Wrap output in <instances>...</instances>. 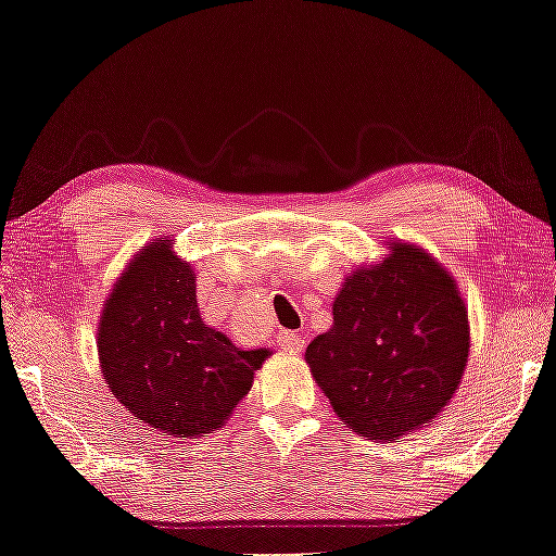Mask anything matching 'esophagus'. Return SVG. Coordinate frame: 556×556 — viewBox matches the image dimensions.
Returning <instances> with one entry per match:
<instances>
[{
  "label": "esophagus",
  "mask_w": 556,
  "mask_h": 556,
  "mask_svg": "<svg viewBox=\"0 0 556 556\" xmlns=\"http://www.w3.org/2000/svg\"><path fill=\"white\" fill-rule=\"evenodd\" d=\"M277 342H279V346L285 352H302L304 344H306V339L302 334H294V331H279Z\"/></svg>",
  "instance_id": "34e87169"
}]
</instances>
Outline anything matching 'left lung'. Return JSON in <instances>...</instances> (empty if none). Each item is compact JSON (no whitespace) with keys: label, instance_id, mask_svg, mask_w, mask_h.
Segmentation results:
<instances>
[{"label":"left lung","instance_id":"8db88e82","mask_svg":"<svg viewBox=\"0 0 556 556\" xmlns=\"http://www.w3.org/2000/svg\"><path fill=\"white\" fill-rule=\"evenodd\" d=\"M331 312L306 362L346 427L392 442L446 407L467 367L469 325L442 264L396 242L382 264L344 281Z\"/></svg>","mask_w":556,"mask_h":556}]
</instances>
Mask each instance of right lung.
Masks as SVG:
<instances>
[{
	"label": "right lung",
	"instance_id": "add662e5",
	"mask_svg": "<svg viewBox=\"0 0 556 556\" xmlns=\"http://www.w3.org/2000/svg\"><path fill=\"white\" fill-rule=\"evenodd\" d=\"M99 362L114 396L144 425L210 434L252 387L267 350H237L206 327L192 267L156 239L135 256L99 319Z\"/></svg>",
	"mask_w": 556,
	"mask_h": 556
}]
</instances>
